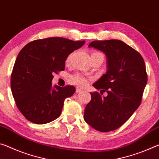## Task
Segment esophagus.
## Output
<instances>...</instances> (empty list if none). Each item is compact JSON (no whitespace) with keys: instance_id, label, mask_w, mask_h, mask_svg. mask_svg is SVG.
Segmentation results:
<instances>
[{"instance_id":"34e87169","label":"esophagus","mask_w":159,"mask_h":159,"mask_svg":"<svg viewBox=\"0 0 159 159\" xmlns=\"http://www.w3.org/2000/svg\"><path fill=\"white\" fill-rule=\"evenodd\" d=\"M83 91V90L81 89H80V88H76V89H75V92L76 93H80V92H82Z\"/></svg>"}]
</instances>
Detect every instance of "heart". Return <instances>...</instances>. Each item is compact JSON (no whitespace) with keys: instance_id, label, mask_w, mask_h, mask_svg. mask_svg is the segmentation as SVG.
I'll use <instances>...</instances> for the list:
<instances>
[{"instance_id":"obj_1","label":"heart","mask_w":159,"mask_h":159,"mask_svg":"<svg viewBox=\"0 0 159 159\" xmlns=\"http://www.w3.org/2000/svg\"><path fill=\"white\" fill-rule=\"evenodd\" d=\"M93 54H100L99 52H93ZM71 57V54H69L66 59V61L69 62ZM70 79L71 80L73 84H76L78 85H80V86H84L87 84V79L86 78L84 77V75L80 74H75L74 75H71L70 77Z\"/></svg>"}]
</instances>
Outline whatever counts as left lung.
<instances>
[{"mask_svg":"<svg viewBox=\"0 0 159 159\" xmlns=\"http://www.w3.org/2000/svg\"><path fill=\"white\" fill-rule=\"evenodd\" d=\"M89 47L107 57L106 74L93 85L107 95L90 93L84 118L95 129L110 132L124 125L140 105L147 83L145 63L139 53L120 40L93 41Z\"/></svg>","mask_w":159,"mask_h":159,"instance_id":"left-lung-1","label":"left lung"}]
</instances>
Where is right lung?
Returning a JSON list of instances; mask_svg holds the SVG:
<instances>
[{"label":"right lung","instance_id":"right-lung-1","mask_svg":"<svg viewBox=\"0 0 159 159\" xmlns=\"http://www.w3.org/2000/svg\"><path fill=\"white\" fill-rule=\"evenodd\" d=\"M85 41L63 37L37 39L22 48L11 74V90L18 110L27 120L43 125L61 115L64 100L74 86L52 87L53 74L65 69V61Z\"/></svg>","mask_w":159,"mask_h":159}]
</instances>
